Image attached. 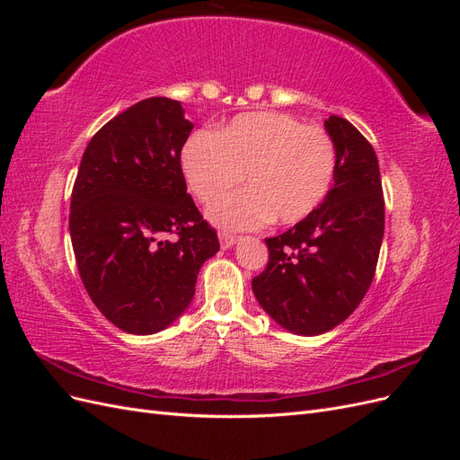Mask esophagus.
Segmentation results:
<instances>
[{
	"instance_id": "esophagus-1",
	"label": "esophagus",
	"mask_w": 460,
	"mask_h": 460,
	"mask_svg": "<svg viewBox=\"0 0 460 460\" xmlns=\"http://www.w3.org/2000/svg\"><path fill=\"white\" fill-rule=\"evenodd\" d=\"M218 240H220V247L222 249H228L235 242H238V238H235V235H232V234H228V232H218Z\"/></svg>"
}]
</instances>
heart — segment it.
I'll list each match as a JSON object with an SVG mask.
<instances>
[{"label":"heart","mask_w":460,"mask_h":460,"mask_svg":"<svg viewBox=\"0 0 460 460\" xmlns=\"http://www.w3.org/2000/svg\"><path fill=\"white\" fill-rule=\"evenodd\" d=\"M193 198L211 203L245 178L247 190L220 199L207 215L225 230H252L270 218L296 225L324 201L336 149L320 127L284 113L255 111L232 119L215 136L196 132L180 153Z\"/></svg>","instance_id":"heart-1"}]
</instances>
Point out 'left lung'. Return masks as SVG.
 <instances>
[{"mask_svg": "<svg viewBox=\"0 0 460 460\" xmlns=\"http://www.w3.org/2000/svg\"><path fill=\"white\" fill-rule=\"evenodd\" d=\"M324 128L336 149L333 186L307 218L264 240L269 264L252 282L264 313L297 336L336 328L358 307L384 240L378 157L349 120L332 115Z\"/></svg>", "mask_w": 460, "mask_h": 460, "instance_id": "obj_1", "label": "left lung"}]
</instances>
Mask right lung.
I'll list each match as a JSON object with an SVG mask.
<instances>
[{
	"label": "right lung",
	"instance_id": "right-lung-1",
	"mask_svg": "<svg viewBox=\"0 0 460 460\" xmlns=\"http://www.w3.org/2000/svg\"><path fill=\"white\" fill-rule=\"evenodd\" d=\"M193 124L182 103L147 97L109 120L82 155L68 230L90 299L117 328H169L220 249L186 191L180 153Z\"/></svg>",
	"mask_w": 460,
	"mask_h": 460
}]
</instances>
